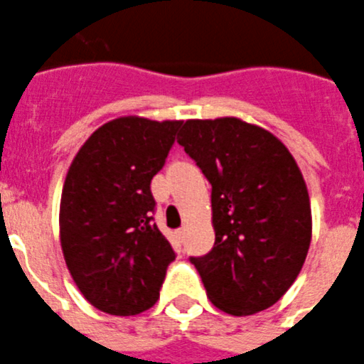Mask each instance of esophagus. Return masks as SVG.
<instances>
[{"instance_id": "1", "label": "esophagus", "mask_w": 364, "mask_h": 364, "mask_svg": "<svg viewBox=\"0 0 364 364\" xmlns=\"http://www.w3.org/2000/svg\"><path fill=\"white\" fill-rule=\"evenodd\" d=\"M185 235H186V227H181V228H179V230H178V237L183 241V239H185Z\"/></svg>"}]
</instances>
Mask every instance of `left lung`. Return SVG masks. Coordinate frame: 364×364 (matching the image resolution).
I'll use <instances>...</instances> for the list:
<instances>
[{"label": "left lung", "instance_id": "1", "mask_svg": "<svg viewBox=\"0 0 364 364\" xmlns=\"http://www.w3.org/2000/svg\"><path fill=\"white\" fill-rule=\"evenodd\" d=\"M178 143L212 185L214 248L190 257L223 312L252 316L284 296L312 241L309 190L276 136L239 117L186 119Z\"/></svg>", "mask_w": 364, "mask_h": 364}]
</instances>
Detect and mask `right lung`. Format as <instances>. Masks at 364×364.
Masks as SVG:
<instances>
[{"label":"right lung","mask_w":364,"mask_h":364,"mask_svg":"<svg viewBox=\"0 0 364 364\" xmlns=\"http://www.w3.org/2000/svg\"><path fill=\"white\" fill-rule=\"evenodd\" d=\"M183 121L123 116L77 150L60 203L65 263L85 299L110 316H137L159 299L176 254L152 221L150 181Z\"/></svg>","instance_id":"add662e5"}]
</instances>
